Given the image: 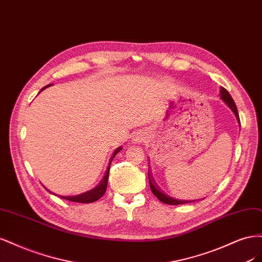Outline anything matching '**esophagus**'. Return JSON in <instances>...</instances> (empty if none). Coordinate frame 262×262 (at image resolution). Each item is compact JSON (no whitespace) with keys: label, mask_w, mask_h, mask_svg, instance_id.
<instances>
[{"label":"esophagus","mask_w":262,"mask_h":262,"mask_svg":"<svg viewBox=\"0 0 262 262\" xmlns=\"http://www.w3.org/2000/svg\"><path fill=\"white\" fill-rule=\"evenodd\" d=\"M143 140V137H142V133H136L134 135V137H133V141L135 142V143H139V142H141Z\"/></svg>","instance_id":"esophagus-1"}]
</instances>
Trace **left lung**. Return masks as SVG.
Listing matches in <instances>:
<instances>
[{"instance_id":"1","label":"left lung","mask_w":262,"mask_h":262,"mask_svg":"<svg viewBox=\"0 0 262 262\" xmlns=\"http://www.w3.org/2000/svg\"><path fill=\"white\" fill-rule=\"evenodd\" d=\"M220 97L222 99L223 102L229 106L232 112L234 113V115L236 116V120H237L238 123L239 122V115H238V112H237V107H236V104L234 102V100L232 99L231 95L229 94V91H227L225 88L221 87V90H220ZM148 176H149V184H150V188H151V191L154 192V195L161 201L163 202V204H166V205H172V206H176V205H184V204H189V202H192L190 200H179V199H174L170 196L165 195L164 192H162L161 190H160L157 185L155 184V181L152 179V175H151L150 172H148Z\"/></svg>"}]
</instances>
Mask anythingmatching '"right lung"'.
Masks as SVG:
<instances>
[{
	"instance_id": "add662e5",
	"label": "right lung",
	"mask_w": 262,
	"mask_h": 262,
	"mask_svg": "<svg viewBox=\"0 0 262 262\" xmlns=\"http://www.w3.org/2000/svg\"><path fill=\"white\" fill-rule=\"evenodd\" d=\"M49 86L51 85H48L46 87L42 88L40 90V92L42 90H45L46 88H48ZM39 92V94H40ZM122 150L121 147L116 148L114 154L112 155L111 157V160H110V163H108V166L106 168V172L104 174V176L102 177V180L100 181V183L97 185V186L95 188H92L86 192H82V193H79V195H76V196H60L61 198H64L66 200H70V201H74V202H81V204H90V202H94V201H97L98 199H100L101 197H102L104 195V192L106 190V186H107V179H108V172H110V166H111V162L112 160L114 159V157L117 155V152H120V151ZM49 191V190H48ZM51 192V191H50Z\"/></svg>"
}]
</instances>
